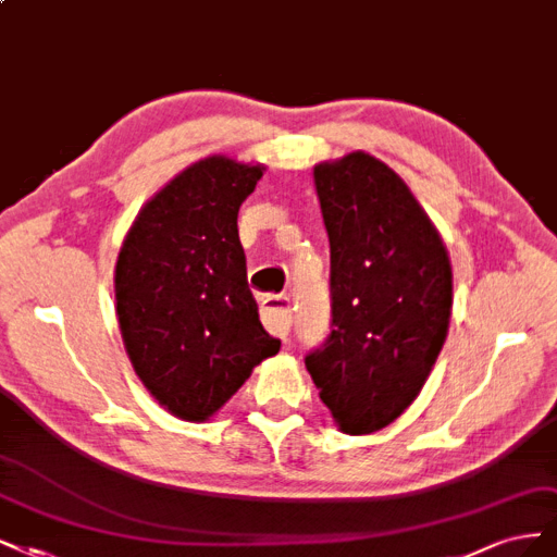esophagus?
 <instances>
[{"mask_svg":"<svg viewBox=\"0 0 557 557\" xmlns=\"http://www.w3.org/2000/svg\"><path fill=\"white\" fill-rule=\"evenodd\" d=\"M263 326L277 337H286L292 329V300L286 296H265L261 300Z\"/></svg>","mask_w":557,"mask_h":557,"instance_id":"34e87169","label":"esophagus"}]
</instances>
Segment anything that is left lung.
Returning <instances> with one entry per match:
<instances>
[{"label": "left lung", "instance_id": "1", "mask_svg": "<svg viewBox=\"0 0 557 557\" xmlns=\"http://www.w3.org/2000/svg\"><path fill=\"white\" fill-rule=\"evenodd\" d=\"M331 245V335L305 358L347 435L396 421L444 347L454 308L446 245L403 177L363 150L312 171Z\"/></svg>", "mask_w": 557, "mask_h": 557}]
</instances>
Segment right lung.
<instances>
[{
	"label": "right lung",
	"instance_id": "right-lung-1",
	"mask_svg": "<svg viewBox=\"0 0 557 557\" xmlns=\"http://www.w3.org/2000/svg\"><path fill=\"white\" fill-rule=\"evenodd\" d=\"M265 166L210 154L140 208L115 263L134 372L173 417L203 423L280 351L247 286L238 210Z\"/></svg>",
	"mask_w": 557,
	"mask_h": 557
}]
</instances>
